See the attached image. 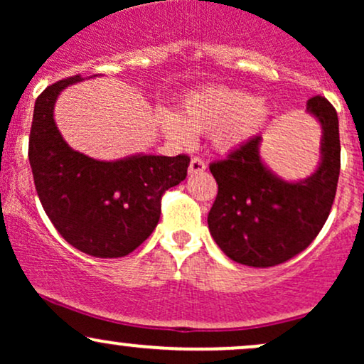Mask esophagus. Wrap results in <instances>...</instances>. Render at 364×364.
<instances>
[{"instance_id":"obj_1","label":"esophagus","mask_w":364,"mask_h":364,"mask_svg":"<svg viewBox=\"0 0 364 364\" xmlns=\"http://www.w3.org/2000/svg\"><path fill=\"white\" fill-rule=\"evenodd\" d=\"M205 169H207L205 162H203L202 159L193 157L190 161V168H188V173H190V174H198V173H203V171H205Z\"/></svg>"}]
</instances>
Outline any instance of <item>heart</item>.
<instances>
[{"label":"heart","mask_w":364,"mask_h":364,"mask_svg":"<svg viewBox=\"0 0 364 364\" xmlns=\"http://www.w3.org/2000/svg\"><path fill=\"white\" fill-rule=\"evenodd\" d=\"M272 118L265 97H255L243 89L205 85L190 90L176 111L162 109L159 124L176 144H193L195 133H210L217 152L232 154L253 141Z\"/></svg>","instance_id":"heart-1"}]
</instances>
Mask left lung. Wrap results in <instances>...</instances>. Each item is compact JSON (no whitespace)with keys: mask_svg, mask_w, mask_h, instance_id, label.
<instances>
[{"mask_svg":"<svg viewBox=\"0 0 364 364\" xmlns=\"http://www.w3.org/2000/svg\"><path fill=\"white\" fill-rule=\"evenodd\" d=\"M306 112L321 128L320 161L308 178L284 179L263 162L262 136L210 164L219 191L208 229L219 248L241 265H279L315 240L330 214L341 171L339 118L325 97Z\"/></svg>","mask_w":364,"mask_h":364,"instance_id":"left-lung-1","label":"left lung"}]
</instances>
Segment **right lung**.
<instances>
[{"mask_svg":"<svg viewBox=\"0 0 364 364\" xmlns=\"http://www.w3.org/2000/svg\"><path fill=\"white\" fill-rule=\"evenodd\" d=\"M83 80L80 75L66 78L37 97L28 161L37 195L58 232L92 257L119 258L152 235L161 196L186 178L190 157L132 154L101 161L70 147L56 127L54 106L66 87Z\"/></svg>","mask_w":364,"mask_h":364,"instance_id":"add662e5","label":"right lung"}]
</instances>
